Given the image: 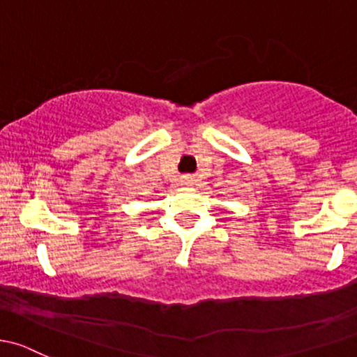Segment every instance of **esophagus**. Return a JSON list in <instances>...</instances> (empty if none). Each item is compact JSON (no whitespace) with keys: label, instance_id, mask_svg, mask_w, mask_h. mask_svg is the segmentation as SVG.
Wrapping results in <instances>:
<instances>
[{"label":"esophagus","instance_id":"34e87169","mask_svg":"<svg viewBox=\"0 0 357 357\" xmlns=\"http://www.w3.org/2000/svg\"><path fill=\"white\" fill-rule=\"evenodd\" d=\"M182 183H183V185H192V183H194V178L190 177V175H185V177L182 178Z\"/></svg>","mask_w":357,"mask_h":357}]
</instances>
